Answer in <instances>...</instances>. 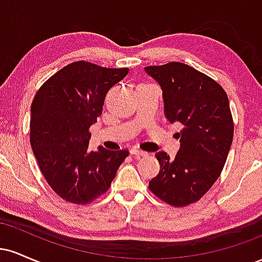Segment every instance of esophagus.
Returning <instances> with one entry per match:
<instances>
[{"mask_svg": "<svg viewBox=\"0 0 262 262\" xmlns=\"http://www.w3.org/2000/svg\"><path fill=\"white\" fill-rule=\"evenodd\" d=\"M130 154L132 155H137V156H146V155H148V152L143 151V150H140L138 148H132L130 149Z\"/></svg>", "mask_w": 262, "mask_h": 262, "instance_id": "obj_1", "label": "esophagus"}]
</instances>
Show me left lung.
Returning <instances> with one entry per match:
<instances>
[{
  "instance_id": "1",
  "label": "left lung",
  "mask_w": 262,
  "mask_h": 262,
  "mask_svg": "<svg viewBox=\"0 0 262 262\" xmlns=\"http://www.w3.org/2000/svg\"><path fill=\"white\" fill-rule=\"evenodd\" d=\"M162 90L167 121L182 125L175 159L156 152L160 171L149 189L165 203L185 207L200 201L221 176L234 134L229 100L217 81L183 62L146 66Z\"/></svg>"
}]
</instances>
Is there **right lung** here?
Here are the masks:
<instances>
[{"label":"right lung","instance_id":"obj_1","mask_svg":"<svg viewBox=\"0 0 262 262\" xmlns=\"http://www.w3.org/2000/svg\"><path fill=\"white\" fill-rule=\"evenodd\" d=\"M129 69L80 61L60 69L38 90L31 107V145L52 189L74 204L91 203L111 187L127 149L90 151V127L102 114L108 90Z\"/></svg>","mask_w":262,"mask_h":262}]
</instances>
